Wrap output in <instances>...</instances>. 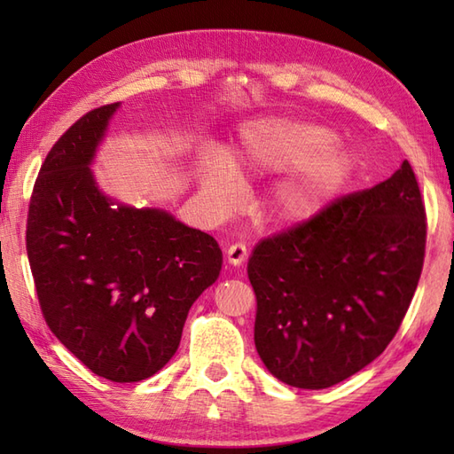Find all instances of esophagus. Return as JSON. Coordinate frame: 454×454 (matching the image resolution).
I'll use <instances>...</instances> for the list:
<instances>
[{
    "instance_id": "1",
    "label": "esophagus",
    "mask_w": 454,
    "mask_h": 454,
    "mask_svg": "<svg viewBox=\"0 0 454 454\" xmlns=\"http://www.w3.org/2000/svg\"><path fill=\"white\" fill-rule=\"evenodd\" d=\"M246 257H247V247L244 246V244H232L228 247V252H226V259H228V263H232V265H242L244 262H246Z\"/></svg>"
}]
</instances>
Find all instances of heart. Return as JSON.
I'll use <instances>...</instances> for the list:
<instances>
[{
  "instance_id": "1",
  "label": "heart",
  "mask_w": 454,
  "mask_h": 454,
  "mask_svg": "<svg viewBox=\"0 0 454 454\" xmlns=\"http://www.w3.org/2000/svg\"><path fill=\"white\" fill-rule=\"evenodd\" d=\"M335 142V132L324 124L286 119L249 122L239 132L228 161L207 158L199 168L202 197L212 210H226L239 191L242 177L293 169L275 187L271 212L283 224L316 216L351 177L353 153Z\"/></svg>"
}]
</instances>
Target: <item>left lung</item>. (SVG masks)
<instances>
[{
  "label": "left lung",
  "mask_w": 454,
  "mask_h": 454,
  "mask_svg": "<svg viewBox=\"0 0 454 454\" xmlns=\"http://www.w3.org/2000/svg\"><path fill=\"white\" fill-rule=\"evenodd\" d=\"M426 207L410 163L257 244L255 349L288 387L320 390L372 363L396 335L426 257Z\"/></svg>",
  "instance_id": "left-lung-1"
}]
</instances>
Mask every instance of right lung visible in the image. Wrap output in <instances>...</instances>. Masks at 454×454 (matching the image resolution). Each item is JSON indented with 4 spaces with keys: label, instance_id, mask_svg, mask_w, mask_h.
I'll list each match as a JSON object with an SVG mask.
<instances>
[{
    "label": "right lung",
    "instance_id": "1",
    "mask_svg": "<svg viewBox=\"0 0 454 454\" xmlns=\"http://www.w3.org/2000/svg\"><path fill=\"white\" fill-rule=\"evenodd\" d=\"M119 103L83 114L48 152L28 202L27 255L51 332L113 382L176 355L192 302L216 281V239L160 208L118 205L91 161Z\"/></svg>",
    "mask_w": 454,
    "mask_h": 454
}]
</instances>
